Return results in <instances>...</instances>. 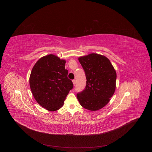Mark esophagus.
Segmentation results:
<instances>
[{"instance_id":"esophagus-1","label":"esophagus","mask_w":152,"mask_h":152,"mask_svg":"<svg viewBox=\"0 0 152 152\" xmlns=\"http://www.w3.org/2000/svg\"><path fill=\"white\" fill-rule=\"evenodd\" d=\"M73 84V86H75V84H76V80H72Z\"/></svg>"}]
</instances>
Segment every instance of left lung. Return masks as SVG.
Masks as SVG:
<instances>
[{"label":"left lung","instance_id":"8db88e82","mask_svg":"<svg viewBox=\"0 0 152 152\" xmlns=\"http://www.w3.org/2000/svg\"><path fill=\"white\" fill-rule=\"evenodd\" d=\"M86 76V89L77 94L80 105L91 111L108 104L116 90V70L106 56L92 53L78 58Z\"/></svg>","mask_w":152,"mask_h":152}]
</instances>
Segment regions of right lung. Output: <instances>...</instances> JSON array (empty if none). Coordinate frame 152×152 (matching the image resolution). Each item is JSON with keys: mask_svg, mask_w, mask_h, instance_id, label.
<instances>
[{"mask_svg": "<svg viewBox=\"0 0 152 152\" xmlns=\"http://www.w3.org/2000/svg\"><path fill=\"white\" fill-rule=\"evenodd\" d=\"M66 61L50 54L39 58L29 76V86L36 102L47 110L61 108L66 96L73 88L65 69Z\"/></svg>", "mask_w": 152, "mask_h": 152, "instance_id": "obj_1", "label": "right lung"}]
</instances>
